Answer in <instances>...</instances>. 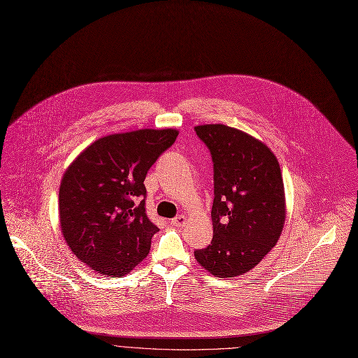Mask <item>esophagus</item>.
<instances>
[{
  "mask_svg": "<svg viewBox=\"0 0 358 358\" xmlns=\"http://www.w3.org/2000/svg\"><path fill=\"white\" fill-rule=\"evenodd\" d=\"M185 220H187V217H185L184 215H178V216H176V217L171 219V224L180 227V226H184V224H185Z\"/></svg>",
  "mask_w": 358,
  "mask_h": 358,
  "instance_id": "obj_1",
  "label": "esophagus"
}]
</instances>
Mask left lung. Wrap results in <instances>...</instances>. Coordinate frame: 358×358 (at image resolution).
Listing matches in <instances>:
<instances>
[{"mask_svg": "<svg viewBox=\"0 0 358 358\" xmlns=\"http://www.w3.org/2000/svg\"><path fill=\"white\" fill-rule=\"evenodd\" d=\"M213 163V237L196 262L219 278L255 268L275 246L285 220L284 182L273 152L226 125L195 127Z\"/></svg>", "mask_w": 358, "mask_h": 358, "instance_id": "obj_1", "label": "left lung"}]
</instances>
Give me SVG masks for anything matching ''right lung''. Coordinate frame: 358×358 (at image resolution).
<instances>
[{
	"label": "right lung",
	"instance_id": "add662e5",
	"mask_svg": "<svg viewBox=\"0 0 358 358\" xmlns=\"http://www.w3.org/2000/svg\"><path fill=\"white\" fill-rule=\"evenodd\" d=\"M177 136L176 129L109 135L90 145L64 173L62 231L90 268L122 277L148 256L159 227L146 213L143 181Z\"/></svg>",
	"mask_w": 358,
	"mask_h": 358
}]
</instances>
